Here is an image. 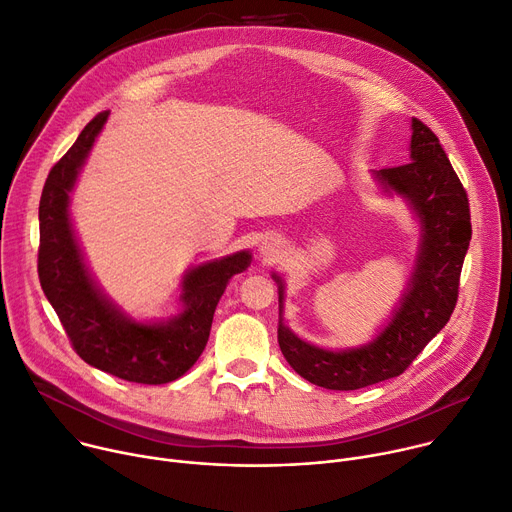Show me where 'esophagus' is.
<instances>
[{
  "label": "esophagus",
  "instance_id": "obj_1",
  "mask_svg": "<svg viewBox=\"0 0 512 512\" xmlns=\"http://www.w3.org/2000/svg\"><path fill=\"white\" fill-rule=\"evenodd\" d=\"M259 253H261L263 259L271 261V259L280 257L284 253V243H282V239H277V237H265L259 243Z\"/></svg>",
  "mask_w": 512,
  "mask_h": 512
}]
</instances>
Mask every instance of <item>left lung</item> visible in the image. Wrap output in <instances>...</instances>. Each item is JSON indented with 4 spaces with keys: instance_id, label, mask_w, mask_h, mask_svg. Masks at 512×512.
Instances as JSON below:
<instances>
[{
    "instance_id": "left-lung-1",
    "label": "left lung",
    "mask_w": 512,
    "mask_h": 512,
    "mask_svg": "<svg viewBox=\"0 0 512 512\" xmlns=\"http://www.w3.org/2000/svg\"><path fill=\"white\" fill-rule=\"evenodd\" d=\"M408 161L374 171L382 190L404 198L421 224L408 288L374 341L329 351L298 339L284 324L282 277L271 275L280 292L277 343L296 374L310 384L327 390H359L400 376L445 327L455 308L461 265L472 239L468 194L437 134L418 118H412Z\"/></svg>"
}]
</instances>
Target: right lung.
Here are the masks:
<instances>
[{
	"mask_svg": "<svg viewBox=\"0 0 512 512\" xmlns=\"http://www.w3.org/2000/svg\"><path fill=\"white\" fill-rule=\"evenodd\" d=\"M108 114L100 112L81 130L44 181L38 208V277L85 363L126 382L157 386L181 378L198 361L210 337L216 304L230 277L249 267L251 253H232L185 273L181 312L169 320L136 322L108 300L83 261L69 214V194Z\"/></svg>",
	"mask_w": 512,
	"mask_h": 512,
	"instance_id": "1",
	"label": "right lung"
}]
</instances>
